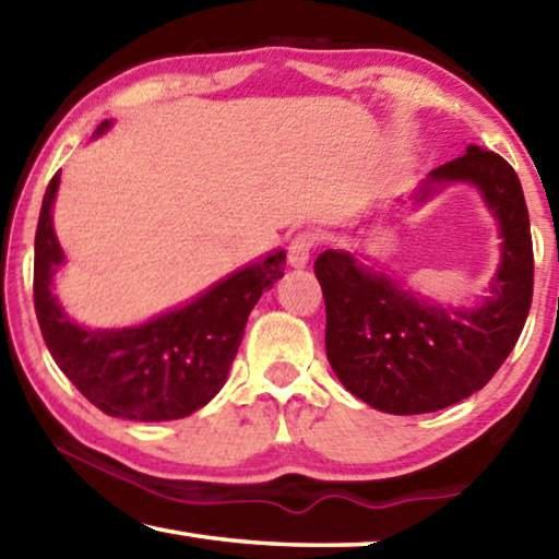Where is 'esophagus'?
<instances>
[{"mask_svg": "<svg viewBox=\"0 0 559 559\" xmlns=\"http://www.w3.org/2000/svg\"><path fill=\"white\" fill-rule=\"evenodd\" d=\"M316 246V239L313 234L302 231V234H296L288 243V263L293 269H302L306 263L310 261V251H313Z\"/></svg>", "mask_w": 559, "mask_h": 559, "instance_id": "1", "label": "esophagus"}]
</instances>
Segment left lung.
I'll return each instance as SVG.
<instances>
[{
  "label": "left lung",
  "instance_id": "left-lung-1",
  "mask_svg": "<svg viewBox=\"0 0 559 559\" xmlns=\"http://www.w3.org/2000/svg\"><path fill=\"white\" fill-rule=\"evenodd\" d=\"M449 185L476 187L498 222L500 263L490 296L476 306L424 298L359 253L328 249L316 259L330 367L347 392L386 414L439 412L484 390L513 353L533 302V239L515 169L468 145L431 169L409 200L421 206Z\"/></svg>",
  "mask_w": 559,
  "mask_h": 559
}]
</instances>
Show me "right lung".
I'll return each mask as SVG.
<instances>
[{
  "label": "right lung",
  "instance_id": "add662e5",
  "mask_svg": "<svg viewBox=\"0 0 559 559\" xmlns=\"http://www.w3.org/2000/svg\"><path fill=\"white\" fill-rule=\"evenodd\" d=\"M110 126L103 120L93 138ZM59 182L61 169L46 187L34 239V308L56 365L91 404L118 419L169 421L202 409L229 377L261 293L283 276L286 251L266 253L143 325L83 328L53 296V276L66 261L53 231Z\"/></svg>",
  "mask_w": 559,
  "mask_h": 559
}]
</instances>
